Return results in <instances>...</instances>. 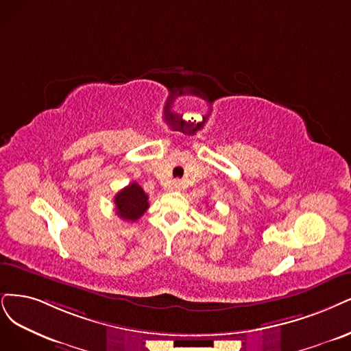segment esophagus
Masks as SVG:
<instances>
[{"instance_id": "esophagus-1", "label": "esophagus", "mask_w": 351, "mask_h": 351, "mask_svg": "<svg viewBox=\"0 0 351 351\" xmlns=\"http://www.w3.org/2000/svg\"><path fill=\"white\" fill-rule=\"evenodd\" d=\"M180 185H182V184H180L179 180H175V182H172V185H171V191H179Z\"/></svg>"}]
</instances>
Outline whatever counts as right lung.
I'll return each instance as SVG.
<instances>
[{
  "mask_svg": "<svg viewBox=\"0 0 351 351\" xmlns=\"http://www.w3.org/2000/svg\"><path fill=\"white\" fill-rule=\"evenodd\" d=\"M115 214L124 221L134 223L149 208V197L136 182L123 188L114 197Z\"/></svg>",
  "mask_w": 351,
  "mask_h": 351,
  "instance_id": "right-lung-1",
  "label": "right lung"
}]
</instances>
